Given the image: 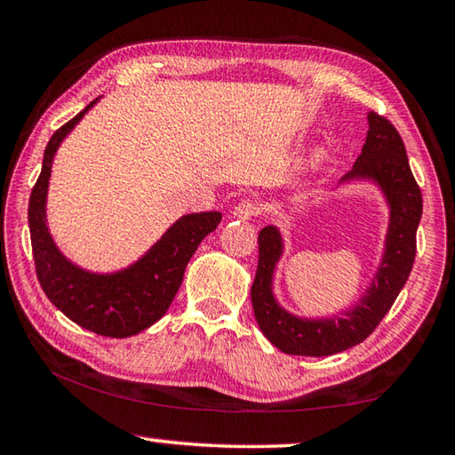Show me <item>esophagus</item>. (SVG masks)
I'll use <instances>...</instances> for the list:
<instances>
[{
    "mask_svg": "<svg viewBox=\"0 0 455 455\" xmlns=\"http://www.w3.org/2000/svg\"><path fill=\"white\" fill-rule=\"evenodd\" d=\"M263 212V206H260L257 200H241V203H238L236 206H235V211H233V214L236 219H241V220H251V219H255V217H259V214Z\"/></svg>",
    "mask_w": 455,
    "mask_h": 455,
    "instance_id": "esophagus-1",
    "label": "esophagus"
}]
</instances>
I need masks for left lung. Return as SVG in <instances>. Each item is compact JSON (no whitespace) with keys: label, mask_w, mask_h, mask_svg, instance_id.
Here are the masks:
<instances>
[{"label":"left lung","mask_w":455,"mask_h":455,"mask_svg":"<svg viewBox=\"0 0 455 455\" xmlns=\"http://www.w3.org/2000/svg\"><path fill=\"white\" fill-rule=\"evenodd\" d=\"M357 176L379 182L391 206V225L379 273L375 275L367 295L345 319L303 321L284 313L271 292L273 268L281 257V236L275 227H265L259 233V265L251 287L252 309L265 337L289 355H333L365 341L410 279L418 249L415 235L423 209L421 190L413 179L397 128L377 112H369L367 140L345 179Z\"/></svg>","instance_id":"8db88e82"}]
</instances>
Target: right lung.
Returning <instances> with one entry per match:
<instances>
[{
	"instance_id": "1",
	"label": "right lung",
	"mask_w": 455,
	"mask_h": 455,
	"mask_svg": "<svg viewBox=\"0 0 455 455\" xmlns=\"http://www.w3.org/2000/svg\"><path fill=\"white\" fill-rule=\"evenodd\" d=\"M98 102H90L80 114L52 134L44 150L42 172L32 188L28 206L29 235L36 275L50 301L80 327L104 337H130L156 323L171 307L180 289L184 268L203 238L220 222V212L187 214L126 271L92 275L74 267L60 255L45 227V195L52 158L66 134Z\"/></svg>"
}]
</instances>
